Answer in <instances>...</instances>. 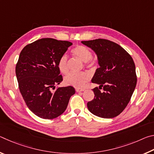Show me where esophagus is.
<instances>
[{"label":"esophagus","instance_id":"esophagus-1","mask_svg":"<svg viewBox=\"0 0 154 154\" xmlns=\"http://www.w3.org/2000/svg\"><path fill=\"white\" fill-rule=\"evenodd\" d=\"M75 90H76L77 92H83V91H84L85 89H83V88H76Z\"/></svg>","mask_w":154,"mask_h":154}]
</instances>
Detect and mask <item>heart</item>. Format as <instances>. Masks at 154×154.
I'll list each match as a JSON object with an SVG mask.
<instances>
[{
	"mask_svg": "<svg viewBox=\"0 0 154 154\" xmlns=\"http://www.w3.org/2000/svg\"><path fill=\"white\" fill-rule=\"evenodd\" d=\"M71 53L77 58L82 60L83 62H85V64L87 67H92L94 66V61L92 60V52L86 47L81 45L75 46L71 50ZM58 67L59 71L62 74H66L69 71L68 58L66 55L62 56L60 58L58 62ZM90 79V75L86 72H82L79 73L71 72L64 77V82L65 84L68 85H71L75 88H82L84 86Z\"/></svg>",
	"mask_w": 154,
	"mask_h": 154,
	"instance_id": "b5f03b06",
	"label": "heart"
}]
</instances>
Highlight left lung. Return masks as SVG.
Returning <instances> with one entry per match:
<instances>
[{
	"mask_svg": "<svg viewBox=\"0 0 154 154\" xmlns=\"http://www.w3.org/2000/svg\"><path fill=\"white\" fill-rule=\"evenodd\" d=\"M82 43L96 54L100 66L92 79L99 88L92 90L94 98L87 103L88 110L100 118H115L126 107L136 87L133 59L123 48L109 40L98 38Z\"/></svg>",
	"mask_w": 154,
	"mask_h": 154,
	"instance_id": "obj_1",
	"label": "left lung"
}]
</instances>
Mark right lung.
<instances>
[{"label":"right lung","mask_w":154,"mask_h":154,"mask_svg":"<svg viewBox=\"0 0 154 154\" xmlns=\"http://www.w3.org/2000/svg\"><path fill=\"white\" fill-rule=\"evenodd\" d=\"M72 44L44 38L26 45L20 52L15 67L20 93L28 109L41 118L60 116L75 93L72 86L51 90L62 82L58 62Z\"/></svg>","instance_id":"add662e5"}]
</instances>
